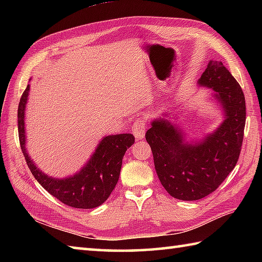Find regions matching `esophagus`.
<instances>
[{
  "instance_id": "esophagus-1",
  "label": "esophagus",
  "mask_w": 262,
  "mask_h": 262,
  "mask_svg": "<svg viewBox=\"0 0 262 262\" xmlns=\"http://www.w3.org/2000/svg\"><path fill=\"white\" fill-rule=\"evenodd\" d=\"M145 130H146L145 118H142V117L141 118H137L132 126V132L137 141H141L145 137Z\"/></svg>"
}]
</instances>
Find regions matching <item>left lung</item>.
<instances>
[{
    "label": "left lung",
    "mask_w": 262,
    "mask_h": 262,
    "mask_svg": "<svg viewBox=\"0 0 262 262\" xmlns=\"http://www.w3.org/2000/svg\"><path fill=\"white\" fill-rule=\"evenodd\" d=\"M199 86L213 90L224 120L213 133L188 142L178 125L154 119L146 132L155 171L172 197L198 200L215 191L240 157L246 126V99L240 84L222 62L209 60Z\"/></svg>",
    "instance_id": "1"
}]
</instances>
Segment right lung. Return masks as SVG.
<instances>
[{
	"label": "right lung",
	"instance_id": "add662e5",
	"mask_svg": "<svg viewBox=\"0 0 262 262\" xmlns=\"http://www.w3.org/2000/svg\"><path fill=\"white\" fill-rule=\"evenodd\" d=\"M28 84L19 102L18 129L24 157L32 176L46 190L63 204L73 208L90 209L102 205L113 192L119 179L122 158L135 138L132 134L104 136L84 166L75 174L66 178H54L37 168L26 147L25 115L29 96Z\"/></svg>",
	"mask_w": 262,
	"mask_h": 262
}]
</instances>
